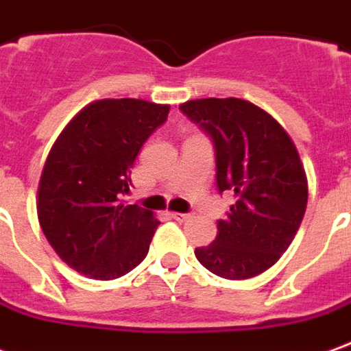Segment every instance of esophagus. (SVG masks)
<instances>
[{
    "label": "esophagus",
    "mask_w": 351,
    "mask_h": 351,
    "mask_svg": "<svg viewBox=\"0 0 351 351\" xmlns=\"http://www.w3.org/2000/svg\"><path fill=\"white\" fill-rule=\"evenodd\" d=\"M173 218L178 220V222H188V220H192L193 215H188V213H173Z\"/></svg>",
    "instance_id": "1"
}]
</instances>
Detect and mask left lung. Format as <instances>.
<instances>
[{
	"label": "left lung",
	"instance_id": "1",
	"mask_svg": "<svg viewBox=\"0 0 351 351\" xmlns=\"http://www.w3.org/2000/svg\"><path fill=\"white\" fill-rule=\"evenodd\" d=\"M180 110L210 134L218 190L235 197L217 222V239L195 249V256L220 278H254L283 256L302 224L308 178L295 142L249 100L197 99Z\"/></svg>",
	"mask_w": 351,
	"mask_h": 351
}]
</instances>
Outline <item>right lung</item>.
<instances>
[{"mask_svg": "<svg viewBox=\"0 0 351 351\" xmlns=\"http://www.w3.org/2000/svg\"><path fill=\"white\" fill-rule=\"evenodd\" d=\"M169 110L141 99L95 100L56 136L39 176L36 207L49 245L75 271L117 279L148 254L159 220L119 197L129 193L142 144Z\"/></svg>", "mask_w": 351, "mask_h": 351, "instance_id": "1", "label": "right lung"}]
</instances>
